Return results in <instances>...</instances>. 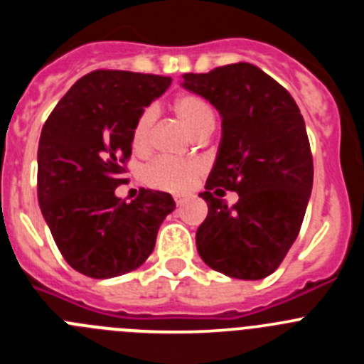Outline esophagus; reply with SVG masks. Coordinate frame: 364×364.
I'll use <instances>...</instances> for the list:
<instances>
[{"instance_id": "1", "label": "esophagus", "mask_w": 364, "mask_h": 364, "mask_svg": "<svg viewBox=\"0 0 364 364\" xmlns=\"http://www.w3.org/2000/svg\"><path fill=\"white\" fill-rule=\"evenodd\" d=\"M175 202H176V205H184V204H186L184 198H180V197H176Z\"/></svg>"}]
</instances>
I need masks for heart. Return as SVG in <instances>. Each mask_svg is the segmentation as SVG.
Here are the masks:
<instances>
[{
  "instance_id": "heart-1",
  "label": "heart",
  "mask_w": 364,
  "mask_h": 364,
  "mask_svg": "<svg viewBox=\"0 0 364 364\" xmlns=\"http://www.w3.org/2000/svg\"><path fill=\"white\" fill-rule=\"evenodd\" d=\"M173 111L178 120L191 131L193 134H200L202 131L213 129L215 127V112L211 105L202 96L186 92L176 96L173 102ZM154 120L153 109L146 111L138 117L136 124L131 134V144L136 153H142L149 146L151 125ZM202 173V166L191 160H175V159H156L151 162L144 171V178L153 188L164 189L171 193H186L191 189L195 180Z\"/></svg>"
}]
</instances>
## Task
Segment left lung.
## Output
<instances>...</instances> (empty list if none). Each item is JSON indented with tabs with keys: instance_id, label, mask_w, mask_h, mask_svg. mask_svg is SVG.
Returning a JSON list of instances; mask_svg holds the SVG:
<instances>
[{
	"instance_id": "obj_1",
	"label": "left lung",
	"mask_w": 364,
	"mask_h": 364,
	"mask_svg": "<svg viewBox=\"0 0 364 364\" xmlns=\"http://www.w3.org/2000/svg\"><path fill=\"white\" fill-rule=\"evenodd\" d=\"M180 85L222 118L217 159L198 195L208 202L198 255L228 277H268L297 239L314 184L301 111L281 83L246 62L188 73ZM224 188L240 195L233 206L223 200Z\"/></svg>"
}]
</instances>
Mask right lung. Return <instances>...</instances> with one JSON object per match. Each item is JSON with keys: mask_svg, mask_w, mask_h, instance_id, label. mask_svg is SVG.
Wrapping results in <instances>:
<instances>
[{"mask_svg": "<svg viewBox=\"0 0 364 364\" xmlns=\"http://www.w3.org/2000/svg\"><path fill=\"white\" fill-rule=\"evenodd\" d=\"M171 78L129 70H95L70 87L41 129L38 202L70 268L111 279L140 268L153 253L164 218L175 210L169 193L140 189L127 204L131 134L138 117Z\"/></svg>", "mask_w": 364, "mask_h": 364, "instance_id": "add662e5", "label": "right lung"}]
</instances>
